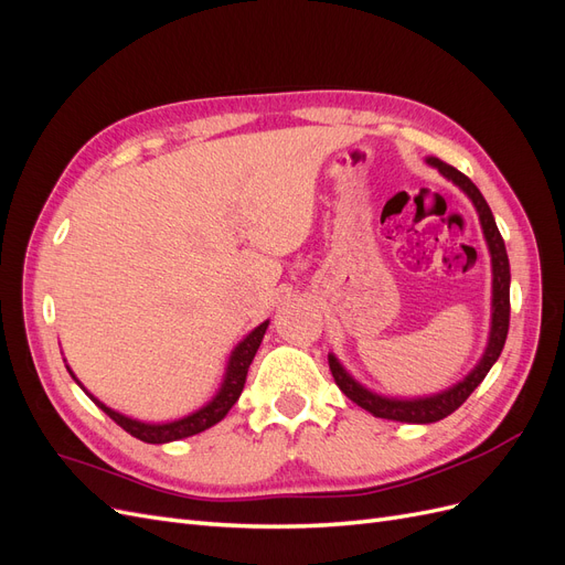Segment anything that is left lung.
Instances as JSON below:
<instances>
[{"label":"left lung","mask_w":565,"mask_h":565,"mask_svg":"<svg viewBox=\"0 0 565 565\" xmlns=\"http://www.w3.org/2000/svg\"><path fill=\"white\" fill-rule=\"evenodd\" d=\"M429 164L438 167V172L443 177H448L450 181H455L461 188V191H465L471 198V202L476 204V210H478V216H481L483 235H486L488 249H490V256H492V330H490V341H488V349L483 353V361L476 365V370L469 374L465 382H459L457 386L438 393V396L417 398V401H396V398L374 396V393H370L367 388H363L361 384L349 377L344 367L337 363L334 355L328 358L337 386L344 391L355 405H361L374 417L409 422V424H431V422L448 417L471 396L473 388L486 380V374L490 372V367L494 365V361H498L502 349H504L507 332H509V313H511V303H509V280H511L509 256H507L504 241H502L498 224H494V216L488 207L486 198L473 185V181L461 174L459 169H455L446 162H440L436 158H429Z\"/></svg>","instance_id":"left-lung-1"}]
</instances>
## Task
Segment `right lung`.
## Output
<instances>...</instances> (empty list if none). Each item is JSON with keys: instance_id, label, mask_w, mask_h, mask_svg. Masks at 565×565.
<instances>
[{"instance_id": "obj_1", "label": "right lung", "mask_w": 565, "mask_h": 565, "mask_svg": "<svg viewBox=\"0 0 565 565\" xmlns=\"http://www.w3.org/2000/svg\"><path fill=\"white\" fill-rule=\"evenodd\" d=\"M266 328H268V320L262 322L259 328H256L254 332H249L241 344H237V349L233 351L231 355V363H228V370H226V380L224 384H221V391L216 393V398L204 405L202 409H198V413L188 415L179 422H169V424H143V422H136V419H129L125 415L115 413V409L106 407L100 401H96L92 393H87V396L104 409V413L117 424L122 426V429L127 434H131L134 438H139L143 443H169V440H179V438H188V436H195L204 429H210V426H214L216 422L224 419L228 415V409L237 403V398H241V393L245 388V380H247V370L254 361L256 355V349H259L262 339L266 334ZM73 374V372H71ZM75 380V374H73ZM77 382V380H75ZM79 384V382H77ZM82 386V384H79Z\"/></svg>"}]
</instances>
